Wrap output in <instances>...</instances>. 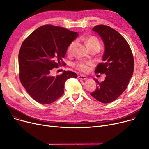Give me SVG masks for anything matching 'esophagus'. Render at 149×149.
Returning a JSON list of instances; mask_svg holds the SVG:
<instances>
[{"label":"esophagus","instance_id":"obj_1","mask_svg":"<svg viewBox=\"0 0 149 149\" xmlns=\"http://www.w3.org/2000/svg\"><path fill=\"white\" fill-rule=\"evenodd\" d=\"M78 78H79L80 80H85L87 79V77L85 76V75H79V76H78Z\"/></svg>","mask_w":149,"mask_h":149}]
</instances>
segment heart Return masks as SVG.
I'll list each match as a JSON object with an SVG mask.
<instances>
[{
  "label": "heart",
  "instance_id": "heart-1",
  "mask_svg": "<svg viewBox=\"0 0 149 149\" xmlns=\"http://www.w3.org/2000/svg\"><path fill=\"white\" fill-rule=\"evenodd\" d=\"M86 43L88 48H91L93 46H100V43L99 40L97 37L94 36H91L87 38L85 40ZM75 45V41L74 40L70 42L68 45L67 48V52L68 54H70L72 51V49ZM92 65L91 63L88 61H79L73 63V66L77 69L80 70L83 72H87L89 71L90 69V66Z\"/></svg>",
  "mask_w": 149,
  "mask_h": 149
}]
</instances>
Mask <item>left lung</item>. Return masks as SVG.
Instances as JSON below:
<instances>
[{"mask_svg":"<svg viewBox=\"0 0 149 149\" xmlns=\"http://www.w3.org/2000/svg\"><path fill=\"white\" fill-rule=\"evenodd\" d=\"M103 39L105 52L102 63L95 69V74H105V80L97 83L91 93L100 102L109 103L118 98L127 88L134 69V58L130 47L118 32L111 27L99 25L92 28Z\"/></svg>","mask_w":149,"mask_h":149,"instance_id":"left-lung-1","label":"left lung"}]
</instances>
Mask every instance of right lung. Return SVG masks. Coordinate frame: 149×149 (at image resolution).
I'll use <instances>...</instances> for the list:
<instances>
[{
  "label": "right lung",
  "mask_w": 149,
  "mask_h": 149,
  "mask_svg": "<svg viewBox=\"0 0 149 149\" xmlns=\"http://www.w3.org/2000/svg\"><path fill=\"white\" fill-rule=\"evenodd\" d=\"M78 33L51 25L38 28L22 43L19 53V79L29 95L37 102L51 104L64 93L66 80L77 78L74 72L65 71L54 77L53 68H58L69 43Z\"/></svg>",
  "instance_id": "1"
}]
</instances>
